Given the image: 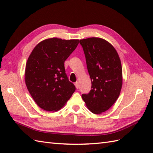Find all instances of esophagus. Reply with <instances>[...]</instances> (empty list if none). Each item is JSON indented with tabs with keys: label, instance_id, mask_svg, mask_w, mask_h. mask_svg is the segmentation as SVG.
Here are the masks:
<instances>
[{
	"label": "esophagus",
	"instance_id": "1",
	"mask_svg": "<svg viewBox=\"0 0 153 153\" xmlns=\"http://www.w3.org/2000/svg\"><path fill=\"white\" fill-rule=\"evenodd\" d=\"M74 85H75V86H76V89H78L79 88V83H78V82H76V83H74Z\"/></svg>",
	"mask_w": 153,
	"mask_h": 153
}]
</instances>
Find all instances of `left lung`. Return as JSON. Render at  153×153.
<instances>
[{
	"instance_id": "left-lung-1",
	"label": "left lung",
	"mask_w": 153,
	"mask_h": 153,
	"mask_svg": "<svg viewBox=\"0 0 153 153\" xmlns=\"http://www.w3.org/2000/svg\"><path fill=\"white\" fill-rule=\"evenodd\" d=\"M85 56L91 89L83 94L87 108L95 114L106 111L118 99L122 87V68L119 55L109 42L99 37L79 41Z\"/></svg>"
}]
</instances>
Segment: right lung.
I'll use <instances>...</instances> for the list:
<instances>
[{"label":"right lung","instance_id":"obj_1","mask_svg":"<svg viewBox=\"0 0 153 153\" xmlns=\"http://www.w3.org/2000/svg\"><path fill=\"white\" fill-rule=\"evenodd\" d=\"M79 39L56 37L41 41L32 51L25 70V82L41 108L56 112L65 105L76 90L67 77L64 62L76 49Z\"/></svg>","mask_w":153,"mask_h":153}]
</instances>
